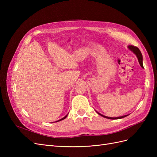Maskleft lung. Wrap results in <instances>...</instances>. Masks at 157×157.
<instances>
[{
	"label": "left lung",
	"mask_w": 157,
	"mask_h": 157,
	"mask_svg": "<svg viewBox=\"0 0 157 157\" xmlns=\"http://www.w3.org/2000/svg\"><path fill=\"white\" fill-rule=\"evenodd\" d=\"M128 48H129L130 50H132L136 55L137 59H138V61H139L140 65L142 67H144V66H143V57H142V54L141 53L140 49L137 48V47H136L135 46H132V45L128 46ZM98 113L99 114V115H100L101 116H102L103 117L109 118V119H119V118H124V117L127 116V115H125V116L119 117H113H113H105V116H104V115H101L100 113Z\"/></svg>",
	"instance_id": "left-lung-1"
}]
</instances>
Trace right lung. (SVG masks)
<instances>
[{
    "label": "right lung",
    "instance_id": "1",
    "mask_svg": "<svg viewBox=\"0 0 157 157\" xmlns=\"http://www.w3.org/2000/svg\"><path fill=\"white\" fill-rule=\"evenodd\" d=\"M66 117H67V115H66L65 117H63V118H61V119H60V120H59V121H57V122H58V121H62V120H63L64 119V118H65Z\"/></svg>",
    "mask_w": 157,
    "mask_h": 157
}]
</instances>
